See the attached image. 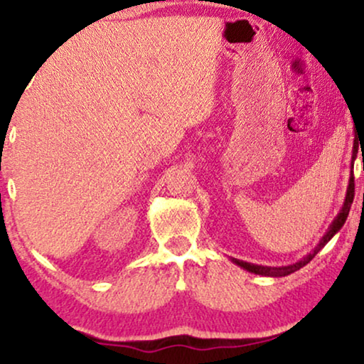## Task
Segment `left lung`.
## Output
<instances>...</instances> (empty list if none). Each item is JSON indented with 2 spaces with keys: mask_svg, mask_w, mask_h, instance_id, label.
Masks as SVG:
<instances>
[{
  "mask_svg": "<svg viewBox=\"0 0 364 364\" xmlns=\"http://www.w3.org/2000/svg\"><path fill=\"white\" fill-rule=\"evenodd\" d=\"M356 146H358V139L354 141V153H353V159L354 156H356ZM353 200H354V174H351V178H349V186H348V193H346V201H344V206L341 210V213L338 215V218L334 220L333 225H331L329 232L326 233L323 237V240L319 242V245L314 248V252H311L309 255H306L304 259L296 262V264L292 265H287V267H262V265H254V264H248V262H243V260H233L237 265L243 267V269L248 270V272H254V274H259V275H269V277H284V275H289L292 272H296V270L301 269V267H304L309 264V262L314 259L317 255V252L323 248L326 243H328L331 238L334 237V233L338 232V230H341V227L346 222L348 215H349V210H351V205H353Z\"/></svg>",
  "mask_w": 364,
  "mask_h": 364,
  "instance_id": "obj_1",
  "label": "left lung"
}]
</instances>
